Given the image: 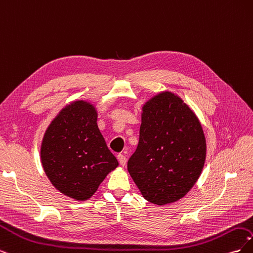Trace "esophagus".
Returning <instances> with one entry per match:
<instances>
[{"instance_id":"obj_1","label":"esophagus","mask_w":253,"mask_h":253,"mask_svg":"<svg viewBox=\"0 0 253 253\" xmlns=\"http://www.w3.org/2000/svg\"><path fill=\"white\" fill-rule=\"evenodd\" d=\"M117 158H118V160H119V164H120L122 167H125L126 164V157L124 154H118V155H117Z\"/></svg>"}]
</instances>
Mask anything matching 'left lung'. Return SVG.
<instances>
[{"label":"left lung","mask_w":253,"mask_h":253,"mask_svg":"<svg viewBox=\"0 0 253 253\" xmlns=\"http://www.w3.org/2000/svg\"><path fill=\"white\" fill-rule=\"evenodd\" d=\"M206 140L200 121L169 91L143 106L139 142L127 170L145 200L166 205L185 196L200 177Z\"/></svg>","instance_id":"obj_1"}]
</instances>
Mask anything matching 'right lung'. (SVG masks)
<instances>
[{
    "label": "right lung",
    "mask_w": 253,
    "mask_h": 253,
    "mask_svg": "<svg viewBox=\"0 0 253 253\" xmlns=\"http://www.w3.org/2000/svg\"><path fill=\"white\" fill-rule=\"evenodd\" d=\"M93 105L76 101L51 122L41 148L47 177L61 193L85 201L118 166L97 126Z\"/></svg>",
    "instance_id": "add662e5"
}]
</instances>
